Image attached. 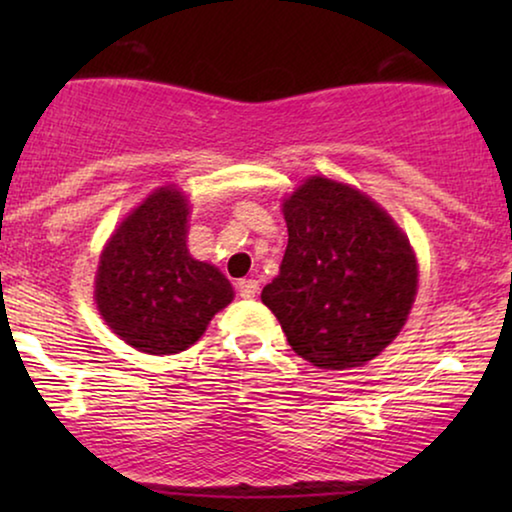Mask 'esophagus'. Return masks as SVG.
<instances>
[{
	"label": "esophagus",
	"instance_id": "1",
	"mask_svg": "<svg viewBox=\"0 0 512 512\" xmlns=\"http://www.w3.org/2000/svg\"><path fill=\"white\" fill-rule=\"evenodd\" d=\"M237 291H240L242 298H254L258 293V282L256 279H240L237 282Z\"/></svg>",
	"mask_w": 512,
	"mask_h": 512
}]
</instances>
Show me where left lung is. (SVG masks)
Wrapping results in <instances>:
<instances>
[{"instance_id": "1", "label": "left lung", "mask_w": 512, "mask_h": 512, "mask_svg": "<svg viewBox=\"0 0 512 512\" xmlns=\"http://www.w3.org/2000/svg\"><path fill=\"white\" fill-rule=\"evenodd\" d=\"M282 212L289 244L263 305L312 366H363L401 333L415 303L408 237L368 195L326 177L305 179Z\"/></svg>"}]
</instances>
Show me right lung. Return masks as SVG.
I'll use <instances>...</instances> for the list:
<instances>
[{
	"label": "right lung",
	"mask_w": 512,
	"mask_h": 512,
	"mask_svg": "<svg viewBox=\"0 0 512 512\" xmlns=\"http://www.w3.org/2000/svg\"><path fill=\"white\" fill-rule=\"evenodd\" d=\"M186 233L188 202L163 186L116 228L100 256L97 310L139 352H184L235 296L219 268L188 254Z\"/></svg>",
	"instance_id": "obj_1"
}]
</instances>
